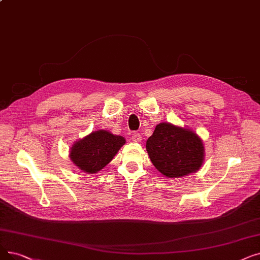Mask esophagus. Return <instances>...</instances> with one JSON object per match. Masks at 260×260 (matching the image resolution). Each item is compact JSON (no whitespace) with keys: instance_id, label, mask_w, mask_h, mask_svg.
I'll return each mask as SVG.
<instances>
[{"instance_id":"esophagus-1","label":"esophagus","mask_w":260,"mask_h":260,"mask_svg":"<svg viewBox=\"0 0 260 260\" xmlns=\"http://www.w3.org/2000/svg\"><path fill=\"white\" fill-rule=\"evenodd\" d=\"M132 139H133L134 142H141L142 137H141V135L139 133H135V134H133Z\"/></svg>"}]
</instances>
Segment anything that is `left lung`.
Returning a JSON list of instances; mask_svg holds the SVG:
<instances>
[{
	"label": "left lung",
	"mask_w": 260,
	"mask_h": 260,
	"mask_svg": "<svg viewBox=\"0 0 260 260\" xmlns=\"http://www.w3.org/2000/svg\"><path fill=\"white\" fill-rule=\"evenodd\" d=\"M146 151L154 167L169 178L194 173L204 160V144L189 128L162 122L146 141Z\"/></svg>",
	"instance_id": "8db88e82"
}]
</instances>
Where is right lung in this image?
I'll return each mask as SVG.
<instances>
[{
  "instance_id": "obj_1",
  "label": "right lung",
  "mask_w": 260,
  "mask_h": 260,
  "mask_svg": "<svg viewBox=\"0 0 260 260\" xmlns=\"http://www.w3.org/2000/svg\"><path fill=\"white\" fill-rule=\"evenodd\" d=\"M125 143L122 136L100 129L76 141L70 151L72 162L85 173L93 174L107 166Z\"/></svg>"
}]
</instances>
